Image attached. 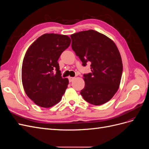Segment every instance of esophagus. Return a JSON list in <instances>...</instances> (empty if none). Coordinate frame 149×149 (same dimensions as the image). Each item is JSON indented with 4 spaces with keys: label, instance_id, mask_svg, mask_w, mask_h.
<instances>
[{
    "label": "esophagus",
    "instance_id": "1",
    "mask_svg": "<svg viewBox=\"0 0 149 149\" xmlns=\"http://www.w3.org/2000/svg\"><path fill=\"white\" fill-rule=\"evenodd\" d=\"M74 78H75L74 77H69V81L72 82L74 79Z\"/></svg>",
    "mask_w": 149,
    "mask_h": 149
}]
</instances>
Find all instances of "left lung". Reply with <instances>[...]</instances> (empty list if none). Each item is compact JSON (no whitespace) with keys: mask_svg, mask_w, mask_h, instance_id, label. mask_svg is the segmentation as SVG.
I'll return each instance as SVG.
<instances>
[{"mask_svg":"<svg viewBox=\"0 0 149 149\" xmlns=\"http://www.w3.org/2000/svg\"><path fill=\"white\" fill-rule=\"evenodd\" d=\"M71 47L85 66L91 63V73L84 74V100L102 105L114 96L119 88L123 62L118 47L111 39L93 30L72 34Z\"/></svg>","mask_w":149,"mask_h":149,"instance_id":"1","label":"left lung"}]
</instances>
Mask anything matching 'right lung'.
<instances>
[{
    "instance_id": "1",
    "label": "right lung",
    "mask_w": 149,
    "mask_h": 149,
    "mask_svg": "<svg viewBox=\"0 0 149 149\" xmlns=\"http://www.w3.org/2000/svg\"><path fill=\"white\" fill-rule=\"evenodd\" d=\"M70 43L67 35L45 33L26 51L22 68V84L26 95L37 105L52 107L65 94L69 81L62 78L58 60Z\"/></svg>"
}]
</instances>
